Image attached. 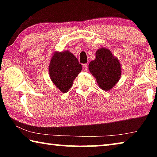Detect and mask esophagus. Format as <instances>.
<instances>
[{
	"label": "esophagus",
	"instance_id": "obj_1",
	"mask_svg": "<svg viewBox=\"0 0 157 157\" xmlns=\"http://www.w3.org/2000/svg\"><path fill=\"white\" fill-rule=\"evenodd\" d=\"M83 68H84V70L86 71L87 69H88V65H87L86 63H84V64H83Z\"/></svg>",
	"mask_w": 157,
	"mask_h": 157
}]
</instances>
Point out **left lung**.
Here are the masks:
<instances>
[{"mask_svg":"<svg viewBox=\"0 0 157 157\" xmlns=\"http://www.w3.org/2000/svg\"><path fill=\"white\" fill-rule=\"evenodd\" d=\"M89 70L100 88L107 91L118 83L122 73L119 59L105 48H100L97 50L95 59L89 63Z\"/></svg>","mask_w":157,"mask_h":157,"instance_id":"obj_1","label":"left lung"}]
</instances>
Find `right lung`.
Returning <instances> with one entry per match:
<instances>
[{
	"label": "right lung",
	"instance_id": "right-lung-1",
	"mask_svg": "<svg viewBox=\"0 0 157 157\" xmlns=\"http://www.w3.org/2000/svg\"><path fill=\"white\" fill-rule=\"evenodd\" d=\"M82 66L69 50L55 51L48 66L50 78L52 83L62 93H67L75 78L81 72Z\"/></svg>",
	"mask_w": 157,
	"mask_h": 157
}]
</instances>
